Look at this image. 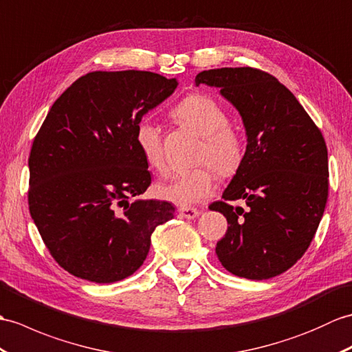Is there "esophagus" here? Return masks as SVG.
Listing matches in <instances>:
<instances>
[{
  "label": "esophagus",
  "mask_w": 352,
  "mask_h": 352,
  "mask_svg": "<svg viewBox=\"0 0 352 352\" xmlns=\"http://www.w3.org/2000/svg\"><path fill=\"white\" fill-rule=\"evenodd\" d=\"M178 213L184 219H195L199 216V210L198 208H193V207H182L178 210Z\"/></svg>",
  "instance_id": "obj_1"
}]
</instances>
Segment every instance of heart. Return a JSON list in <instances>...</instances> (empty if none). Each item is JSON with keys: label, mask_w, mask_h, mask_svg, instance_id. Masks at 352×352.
Wrapping results in <instances>:
<instances>
[{"label": "heart", "mask_w": 352, "mask_h": 352, "mask_svg": "<svg viewBox=\"0 0 352 352\" xmlns=\"http://www.w3.org/2000/svg\"><path fill=\"white\" fill-rule=\"evenodd\" d=\"M173 117L184 127L202 136L196 162L208 163L223 178L232 177L240 169L246 153L244 139L239 130L230 124L226 109L213 97L189 94L173 109ZM135 141L146 165L157 173H165L166 162L159 127L142 120L136 126ZM210 168L207 165H199L182 170L168 182L159 184V196L184 207L202 201L216 182Z\"/></svg>", "instance_id": "1"}]
</instances>
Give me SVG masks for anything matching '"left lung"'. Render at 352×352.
<instances>
[{
	"label": "left lung",
	"instance_id": "1",
	"mask_svg": "<svg viewBox=\"0 0 352 352\" xmlns=\"http://www.w3.org/2000/svg\"><path fill=\"white\" fill-rule=\"evenodd\" d=\"M196 87L220 88L243 118L244 160L210 210L228 220L217 258L228 272L264 280L287 272L312 243L329 198L321 130L289 89L267 72L222 67L198 73ZM243 199L248 208H232Z\"/></svg>",
	"mask_w": 352,
	"mask_h": 352
}]
</instances>
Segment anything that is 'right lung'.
Listing matches in <instances>:
<instances>
[{"label": "right lung", "instance_id": "add662e5", "mask_svg": "<svg viewBox=\"0 0 352 352\" xmlns=\"http://www.w3.org/2000/svg\"><path fill=\"white\" fill-rule=\"evenodd\" d=\"M177 85L153 72H91L47 112L28 159V206L65 272L96 283L126 279L144 264L154 230L174 217L173 204L139 199L151 175L135 133Z\"/></svg>", "mask_w": 352, "mask_h": 352}]
</instances>
